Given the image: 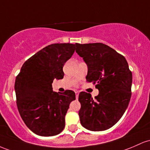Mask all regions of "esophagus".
Masks as SVG:
<instances>
[{
  "mask_svg": "<svg viewBox=\"0 0 150 150\" xmlns=\"http://www.w3.org/2000/svg\"><path fill=\"white\" fill-rule=\"evenodd\" d=\"M75 94H76V98L77 99L79 97V91H75Z\"/></svg>",
  "mask_w": 150,
  "mask_h": 150,
  "instance_id": "1",
  "label": "esophagus"
}]
</instances>
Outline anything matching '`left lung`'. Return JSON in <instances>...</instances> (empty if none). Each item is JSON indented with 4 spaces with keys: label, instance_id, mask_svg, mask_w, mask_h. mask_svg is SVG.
Returning <instances> with one entry per match:
<instances>
[{
    "label": "left lung",
    "instance_id": "left-lung-1",
    "mask_svg": "<svg viewBox=\"0 0 150 150\" xmlns=\"http://www.w3.org/2000/svg\"><path fill=\"white\" fill-rule=\"evenodd\" d=\"M76 52L88 66L86 81L96 84L95 99L81 92V124L91 131L112 127L121 118L131 98L132 72L122 55L103 43L76 44Z\"/></svg>",
    "mask_w": 150,
    "mask_h": 150
}]
</instances>
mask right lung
I'll return each mask as SVG.
<instances>
[{
    "label": "right lung",
    "mask_w": 150,
    "mask_h": 150,
    "mask_svg": "<svg viewBox=\"0 0 150 150\" xmlns=\"http://www.w3.org/2000/svg\"><path fill=\"white\" fill-rule=\"evenodd\" d=\"M76 45L52 44L28 59L15 82L17 106L25 125L40 136L59 134L65 126V115L75 100L73 91H53L54 79L64 78L63 67L75 51Z\"/></svg>",
    "instance_id": "1"
}]
</instances>
